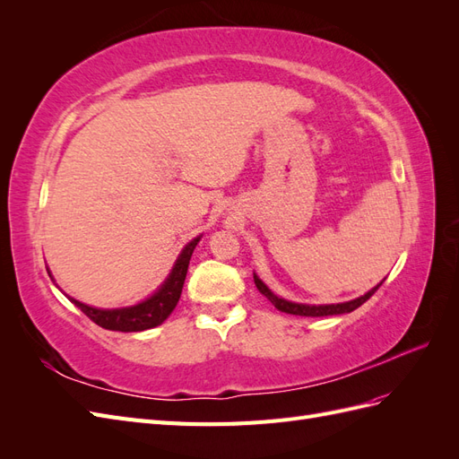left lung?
Here are the masks:
<instances>
[{"instance_id": "8db88e82", "label": "left lung", "mask_w": 459, "mask_h": 459, "mask_svg": "<svg viewBox=\"0 0 459 459\" xmlns=\"http://www.w3.org/2000/svg\"><path fill=\"white\" fill-rule=\"evenodd\" d=\"M253 275H255V285H256V289L273 304V307H275L277 310L285 312V314H293V316H308V317L349 314V312L356 310L358 307H362V304H364V302L375 293V290H377V289L381 287V283H383V281H381L379 285H375L373 289H369L366 295L358 297V299H354V300H349V302H339V304H300V302H290V300H285V299H281V297H277V295L273 293V290H272L266 283H264L256 273H253Z\"/></svg>"}]
</instances>
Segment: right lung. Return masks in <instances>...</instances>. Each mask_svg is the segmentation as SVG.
I'll list each match as a JSON object with an SVG mask.
<instances>
[{
    "mask_svg": "<svg viewBox=\"0 0 459 459\" xmlns=\"http://www.w3.org/2000/svg\"><path fill=\"white\" fill-rule=\"evenodd\" d=\"M201 238L203 235H199V238H195V239H191L182 248V253H179L178 260L174 262L169 277H166L164 283L155 290V293L147 297L145 300L134 304V307L95 308V307H90V304L80 302L73 297H68V295L66 297H68V300L74 302V307H78L82 312H84L91 319V322H95L103 329L132 333V331H145L151 327H157L176 308L179 295H182V289H184L191 255H193V251H195V247L201 241ZM48 273L51 277L49 270H48Z\"/></svg>",
    "mask_w": 459,
    "mask_h": 459,
    "instance_id": "right-lung-1",
    "label": "right lung"
}]
</instances>
